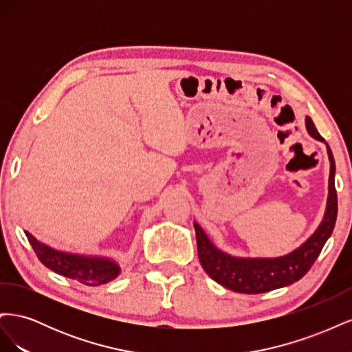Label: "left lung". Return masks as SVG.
<instances>
[{
  "instance_id": "left-lung-1",
  "label": "left lung",
  "mask_w": 352,
  "mask_h": 352,
  "mask_svg": "<svg viewBox=\"0 0 352 352\" xmlns=\"http://www.w3.org/2000/svg\"><path fill=\"white\" fill-rule=\"evenodd\" d=\"M307 132L314 140L324 142L320 133L310 117H305ZM327 154L330 162L329 175V195L324 217L320 226L316 229L313 235L308 238L301 247L292 252L274 258H243L233 257L230 254L220 251L214 243L210 241L206 232L201 229L198 223H194L197 233L198 257L202 269L221 286L230 291L241 294H263L278 287H283L300 280L302 276L311 269L316 258L324 247L326 241L330 238L336 223L338 216V197L335 189V160L329 145Z\"/></svg>"
}]
</instances>
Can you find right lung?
<instances>
[{
  "label": "right lung",
  "mask_w": 352,
  "mask_h": 352,
  "mask_svg": "<svg viewBox=\"0 0 352 352\" xmlns=\"http://www.w3.org/2000/svg\"><path fill=\"white\" fill-rule=\"evenodd\" d=\"M25 233L39 261L50 270L65 276V278L74 279L88 286H98L116 279L120 273V265L114 260L98 257V255H80L58 251L39 242L29 232Z\"/></svg>",
  "instance_id": "right-lung-1"
}]
</instances>
